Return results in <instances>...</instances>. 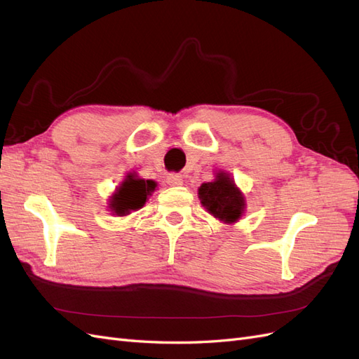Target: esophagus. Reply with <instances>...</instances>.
<instances>
[{"label":"esophagus","instance_id":"esophagus-1","mask_svg":"<svg viewBox=\"0 0 359 359\" xmlns=\"http://www.w3.org/2000/svg\"><path fill=\"white\" fill-rule=\"evenodd\" d=\"M166 182L169 184V186L175 187V186H182V177L178 175V173H170V175L166 178Z\"/></svg>","mask_w":359,"mask_h":359}]
</instances>
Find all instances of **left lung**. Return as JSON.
I'll use <instances>...</instances> for the list:
<instances>
[{"label": "left lung", "mask_w": 359, "mask_h": 359, "mask_svg": "<svg viewBox=\"0 0 359 359\" xmlns=\"http://www.w3.org/2000/svg\"><path fill=\"white\" fill-rule=\"evenodd\" d=\"M198 194L205 210L223 223L238 222L245 210V199L241 190L224 170L217 172L212 182H203Z\"/></svg>", "instance_id": "obj_1"}]
</instances>
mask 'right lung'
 <instances>
[{
	"label": "right lung",
	"instance_id": "obj_1",
	"mask_svg": "<svg viewBox=\"0 0 359 359\" xmlns=\"http://www.w3.org/2000/svg\"><path fill=\"white\" fill-rule=\"evenodd\" d=\"M157 187L153 180L136 178L135 173H128L115 193L111 196L109 208L118 215H128L132 211H137L145 205L148 196H151Z\"/></svg>",
	"mask_w": 359,
	"mask_h": 359
}]
</instances>
